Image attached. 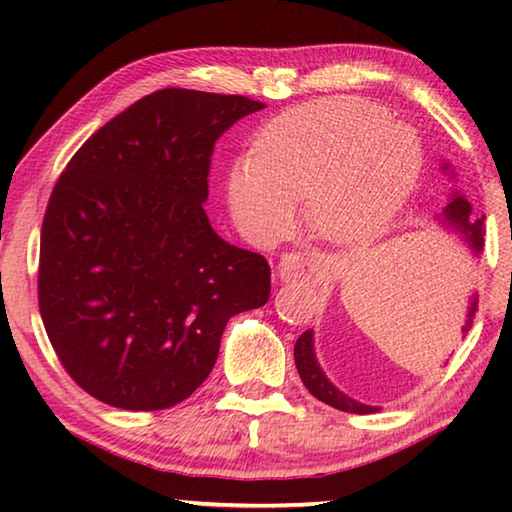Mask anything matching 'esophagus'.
<instances>
[{
	"instance_id": "1",
	"label": "esophagus",
	"mask_w": 512,
	"mask_h": 512,
	"mask_svg": "<svg viewBox=\"0 0 512 512\" xmlns=\"http://www.w3.org/2000/svg\"><path fill=\"white\" fill-rule=\"evenodd\" d=\"M327 268L323 264L314 262V259H307L300 253H287L282 257L280 268H277V275L280 280L291 282V280H305V277H323Z\"/></svg>"
}]
</instances>
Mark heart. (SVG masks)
<instances>
[{
	"label": "heart",
	"mask_w": 512,
	"mask_h": 512,
	"mask_svg": "<svg viewBox=\"0 0 512 512\" xmlns=\"http://www.w3.org/2000/svg\"><path fill=\"white\" fill-rule=\"evenodd\" d=\"M420 142L386 108L329 97L289 110L257 137L253 162L228 176L235 219L253 237L289 221L291 201L307 198V221L329 241H357L384 228L413 192Z\"/></svg>",
	"instance_id": "b5f03b06"
}]
</instances>
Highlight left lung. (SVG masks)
Masks as SVG:
<instances>
[{
  "label": "left lung",
  "instance_id": "left-lung-1",
  "mask_svg": "<svg viewBox=\"0 0 512 512\" xmlns=\"http://www.w3.org/2000/svg\"><path fill=\"white\" fill-rule=\"evenodd\" d=\"M470 214H472V205L467 203L463 196H454V201L445 207L447 223L461 232L463 239L470 244V248H474V253H481L483 235H485V228H483L485 216L474 219V216H470ZM474 311H476V296L472 298V307H470V314H467V323L463 327V332H470ZM293 357H296V368H298L302 384L307 386V391L314 395L316 400L334 406V409L345 411V413L377 411V409H372V406L350 400L348 395L336 391V388L329 384V379L323 375V370H320V366L316 363V357H314V336H311V329H307L305 334H300V339L296 341V348H293Z\"/></svg>",
  "mask_w": 512,
  "mask_h": 512
}]
</instances>
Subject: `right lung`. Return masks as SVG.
<instances>
[{"label": "right lung", "instance_id": "add662e5", "mask_svg": "<svg viewBox=\"0 0 512 512\" xmlns=\"http://www.w3.org/2000/svg\"><path fill=\"white\" fill-rule=\"evenodd\" d=\"M262 101L164 88L101 126L67 162L40 237L38 305L58 361L126 411L187 400L225 323L266 305L271 268L203 210L214 144Z\"/></svg>", "mask_w": 512, "mask_h": 512}]
</instances>
